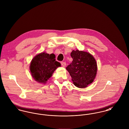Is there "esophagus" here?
Wrapping results in <instances>:
<instances>
[{"mask_svg":"<svg viewBox=\"0 0 129 129\" xmlns=\"http://www.w3.org/2000/svg\"><path fill=\"white\" fill-rule=\"evenodd\" d=\"M61 65H62L63 67H65L66 66V62H61Z\"/></svg>","mask_w":129,"mask_h":129,"instance_id":"1","label":"esophagus"}]
</instances>
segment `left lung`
<instances>
[{
	"mask_svg": "<svg viewBox=\"0 0 129 129\" xmlns=\"http://www.w3.org/2000/svg\"><path fill=\"white\" fill-rule=\"evenodd\" d=\"M71 56L73 61L66 69L76 86L85 88L96 77L97 72L96 60L90 53L79 50H73Z\"/></svg>",
	"mask_w": 129,
	"mask_h": 129,
	"instance_id": "obj_1",
	"label": "left lung"
}]
</instances>
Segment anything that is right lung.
<instances>
[{
	"instance_id": "1",
	"label": "right lung",
	"mask_w": 129,
	"mask_h": 129,
	"mask_svg": "<svg viewBox=\"0 0 129 129\" xmlns=\"http://www.w3.org/2000/svg\"><path fill=\"white\" fill-rule=\"evenodd\" d=\"M55 55L52 53L42 52L32 60L30 70L32 77L37 82L45 84L52 76L54 71L61 66L59 62L55 61Z\"/></svg>"
}]
</instances>
